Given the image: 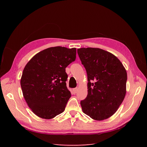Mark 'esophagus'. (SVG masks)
I'll use <instances>...</instances> for the list:
<instances>
[{"mask_svg": "<svg viewBox=\"0 0 147 147\" xmlns=\"http://www.w3.org/2000/svg\"><path fill=\"white\" fill-rule=\"evenodd\" d=\"M77 91H78V88L73 89V92H74V93H76V92H77Z\"/></svg>", "mask_w": 147, "mask_h": 147, "instance_id": "esophagus-1", "label": "esophagus"}]
</instances>
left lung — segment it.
I'll return each instance as SVG.
<instances>
[{"instance_id":"left-lung-1","label":"left lung","mask_w":147,"mask_h":147,"mask_svg":"<svg viewBox=\"0 0 147 147\" xmlns=\"http://www.w3.org/2000/svg\"><path fill=\"white\" fill-rule=\"evenodd\" d=\"M88 76V95L80 104L83 112L101 121L117 112L126 92L127 72L112 53L97 48L77 50Z\"/></svg>"}]
</instances>
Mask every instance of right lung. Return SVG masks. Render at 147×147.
<instances>
[{
    "label": "right lung",
    "mask_w": 147,
    "mask_h": 147,
    "mask_svg": "<svg viewBox=\"0 0 147 147\" xmlns=\"http://www.w3.org/2000/svg\"><path fill=\"white\" fill-rule=\"evenodd\" d=\"M75 59V48L55 47L38 53L26 65L20 82L22 91L38 117L51 119L64 111L71 97L65 68Z\"/></svg>",
    "instance_id": "obj_1"
}]
</instances>
